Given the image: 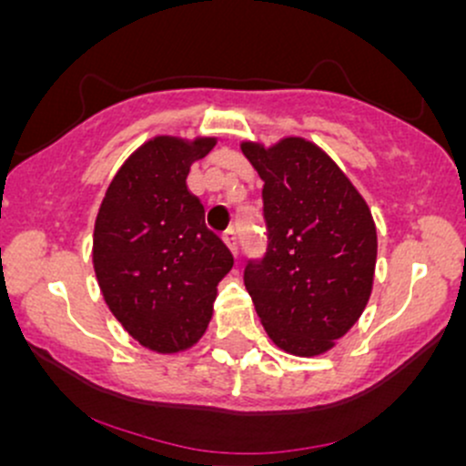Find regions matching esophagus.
I'll use <instances>...</instances> for the list:
<instances>
[{
  "instance_id": "esophagus-1",
  "label": "esophagus",
  "mask_w": 466,
  "mask_h": 466,
  "mask_svg": "<svg viewBox=\"0 0 466 466\" xmlns=\"http://www.w3.org/2000/svg\"><path fill=\"white\" fill-rule=\"evenodd\" d=\"M221 238H223V243H226L228 248H229V251H232V254H237V249H238L237 248V229L228 228L226 232L221 234Z\"/></svg>"
}]
</instances>
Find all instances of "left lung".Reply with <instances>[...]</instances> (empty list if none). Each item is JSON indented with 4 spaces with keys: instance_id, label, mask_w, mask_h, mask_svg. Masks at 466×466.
I'll list each match as a JSON object with an SVG mask.
<instances>
[{
    "instance_id": "left-lung-1",
    "label": "left lung",
    "mask_w": 466,
    "mask_h": 466,
    "mask_svg": "<svg viewBox=\"0 0 466 466\" xmlns=\"http://www.w3.org/2000/svg\"><path fill=\"white\" fill-rule=\"evenodd\" d=\"M240 148L265 181L267 223V251L245 267V287L278 349L322 355L349 333L370 298L377 228L368 203L304 137Z\"/></svg>"
}]
</instances>
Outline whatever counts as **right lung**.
Masks as SVG:
<instances>
[{
    "mask_svg": "<svg viewBox=\"0 0 466 466\" xmlns=\"http://www.w3.org/2000/svg\"><path fill=\"white\" fill-rule=\"evenodd\" d=\"M217 137L157 136L120 166L94 226L100 291L133 339L155 352H179L201 339L217 285L234 256L206 228V210L186 186L190 166Z\"/></svg>",
    "mask_w": 466,
    "mask_h": 466,
    "instance_id": "add662e5",
    "label": "right lung"
}]
</instances>
